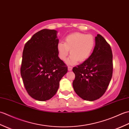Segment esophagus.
I'll return each mask as SVG.
<instances>
[{
	"label": "esophagus",
	"mask_w": 129,
	"mask_h": 129,
	"mask_svg": "<svg viewBox=\"0 0 129 129\" xmlns=\"http://www.w3.org/2000/svg\"><path fill=\"white\" fill-rule=\"evenodd\" d=\"M73 69V68L71 67H68V70L69 71H72Z\"/></svg>",
	"instance_id": "34e87169"
}]
</instances>
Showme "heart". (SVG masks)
Returning <instances> with one entry per match:
<instances>
[{"label": "heart", "mask_w": 129, "mask_h": 129, "mask_svg": "<svg viewBox=\"0 0 129 129\" xmlns=\"http://www.w3.org/2000/svg\"><path fill=\"white\" fill-rule=\"evenodd\" d=\"M95 46V39L92 35L81 33H74L65 38L64 43L59 42L57 50L60 59L65 61L69 53L71 55L67 60L69 65L87 60L91 55Z\"/></svg>", "instance_id": "heart-1"}]
</instances>
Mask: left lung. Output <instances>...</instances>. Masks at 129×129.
Here are the masks:
<instances>
[{
    "instance_id": "obj_1",
    "label": "left lung",
    "mask_w": 129,
    "mask_h": 129,
    "mask_svg": "<svg viewBox=\"0 0 129 129\" xmlns=\"http://www.w3.org/2000/svg\"><path fill=\"white\" fill-rule=\"evenodd\" d=\"M91 55L81 64L74 67L73 86L83 99L92 101L105 92L113 75V53L110 45L100 34L95 37Z\"/></svg>"
}]
</instances>
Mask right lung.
<instances>
[{
  "label": "right lung",
  "instance_id": "obj_1",
  "mask_svg": "<svg viewBox=\"0 0 129 129\" xmlns=\"http://www.w3.org/2000/svg\"><path fill=\"white\" fill-rule=\"evenodd\" d=\"M55 30L44 29L28 41L23 52L20 74L29 95L39 101L56 94L68 68L58 56Z\"/></svg>",
  "mask_w": 129,
  "mask_h": 129
}]
</instances>
